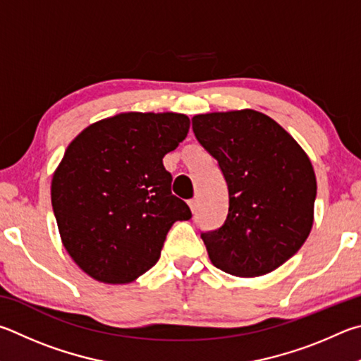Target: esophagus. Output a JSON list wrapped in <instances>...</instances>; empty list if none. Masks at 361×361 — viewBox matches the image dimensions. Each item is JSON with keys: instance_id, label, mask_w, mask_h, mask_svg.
Masks as SVG:
<instances>
[{"instance_id": "34e87169", "label": "esophagus", "mask_w": 361, "mask_h": 361, "mask_svg": "<svg viewBox=\"0 0 361 361\" xmlns=\"http://www.w3.org/2000/svg\"><path fill=\"white\" fill-rule=\"evenodd\" d=\"M188 206H190V209H192V212L195 214V212H197V209H198V200H197V198H193V200H190V201H188Z\"/></svg>"}]
</instances>
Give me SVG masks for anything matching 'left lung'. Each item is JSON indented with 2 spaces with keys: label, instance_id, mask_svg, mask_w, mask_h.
I'll use <instances>...</instances> for the list:
<instances>
[{
  "label": "left lung",
  "instance_id": "8db88e82",
  "mask_svg": "<svg viewBox=\"0 0 361 361\" xmlns=\"http://www.w3.org/2000/svg\"><path fill=\"white\" fill-rule=\"evenodd\" d=\"M192 128L228 185L224 225L201 233L212 264L239 277L279 268L312 228L317 182L306 152L279 123L252 109L200 114Z\"/></svg>",
  "mask_w": 361,
  "mask_h": 361
}]
</instances>
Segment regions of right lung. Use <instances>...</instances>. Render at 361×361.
Here are the masks:
<instances>
[{
  "instance_id": "right-lung-1",
  "label": "right lung",
  "mask_w": 361,
  "mask_h": 361,
  "mask_svg": "<svg viewBox=\"0 0 361 361\" xmlns=\"http://www.w3.org/2000/svg\"><path fill=\"white\" fill-rule=\"evenodd\" d=\"M188 128L184 114L125 112L68 145L54 173L52 207L63 245L93 279H137L158 262L173 224L192 217L163 166Z\"/></svg>"
}]
</instances>
